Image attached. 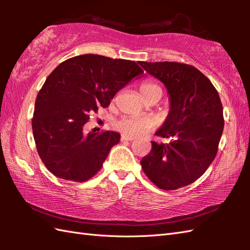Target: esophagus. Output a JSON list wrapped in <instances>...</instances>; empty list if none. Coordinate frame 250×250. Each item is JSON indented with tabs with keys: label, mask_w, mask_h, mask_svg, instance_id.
<instances>
[{
	"label": "esophagus",
	"mask_w": 250,
	"mask_h": 250,
	"mask_svg": "<svg viewBox=\"0 0 250 250\" xmlns=\"http://www.w3.org/2000/svg\"><path fill=\"white\" fill-rule=\"evenodd\" d=\"M120 140H121V141H129V142H131V141L134 140V137L128 136V135H121V139H120Z\"/></svg>",
	"instance_id": "1"
}]
</instances>
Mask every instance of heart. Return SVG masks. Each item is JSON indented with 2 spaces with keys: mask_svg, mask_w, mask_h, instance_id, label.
<instances>
[{
  "mask_svg": "<svg viewBox=\"0 0 250 250\" xmlns=\"http://www.w3.org/2000/svg\"><path fill=\"white\" fill-rule=\"evenodd\" d=\"M141 93L145 99L153 93L162 94V89L158 83L153 82H145L141 86ZM155 124L148 117L125 116L114 121V128L121 132L124 135L140 136L150 131Z\"/></svg>",
  "mask_w": 250,
  "mask_h": 250,
  "instance_id": "obj_1",
  "label": "heart"
}]
</instances>
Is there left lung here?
I'll list each match as a JSON object with an SVG mask.
<instances>
[{"label":"left lung","mask_w":250,"mask_h":250,"mask_svg":"<svg viewBox=\"0 0 250 250\" xmlns=\"http://www.w3.org/2000/svg\"><path fill=\"white\" fill-rule=\"evenodd\" d=\"M139 63L167 89L171 107L156 135L174 139L168 144L151 142L150 152L141 161L142 168L160 189H179L200 178L217 155L225 125L219 94L192 65Z\"/></svg>","instance_id":"8db88e82"}]
</instances>
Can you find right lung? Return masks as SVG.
<instances>
[{
  "label": "right lung",
  "mask_w": 250,
  "mask_h": 250,
  "mask_svg": "<svg viewBox=\"0 0 250 250\" xmlns=\"http://www.w3.org/2000/svg\"><path fill=\"white\" fill-rule=\"evenodd\" d=\"M143 73L134 61L91 54L70 58L50 73L32 119L36 149L49 172L83 183L100 171L120 134H87L84 125L90 114L107 107L120 89Z\"/></svg>",
  "instance_id": "add662e5"
}]
</instances>
